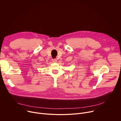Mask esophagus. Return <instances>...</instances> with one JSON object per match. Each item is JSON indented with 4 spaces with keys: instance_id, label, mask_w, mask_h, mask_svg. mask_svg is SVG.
<instances>
[{
    "instance_id": "obj_1",
    "label": "esophagus",
    "mask_w": 121,
    "mask_h": 121,
    "mask_svg": "<svg viewBox=\"0 0 121 121\" xmlns=\"http://www.w3.org/2000/svg\"><path fill=\"white\" fill-rule=\"evenodd\" d=\"M52 61L53 62L56 63V62H57V60L56 59H52Z\"/></svg>"
}]
</instances>
